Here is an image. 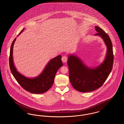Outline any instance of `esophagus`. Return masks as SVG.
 Segmentation results:
<instances>
[{
  "instance_id": "1",
  "label": "esophagus",
  "mask_w": 124,
  "mask_h": 124,
  "mask_svg": "<svg viewBox=\"0 0 124 124\" xmlns=\"http://www.w3.org/2000/svg\"><path fill=\"white\" fill-rule=\"evenodd\" d=\"M67 60H68V58H67V56H64L62 57V61L63 62L66 63L67 62Z\"/></svg>"
}]
</instances>
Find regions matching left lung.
Returning <instances> with one entry per match:
<instances>
[{
	"label": "left lung",
	"instance_id": "1",
	"mask_svg": "<svg viewBox=\"0 0 124 124\" xmlns=\"http://www.w3.org/2000/svg\"><path fill=\"white\" fill-rule=\"evenodd\" d=\"M99 36L104 40L107 47L106 58L100 65L94 68L85 65L78 57L68 56L69 79L73 88L82 93L90 92L102 86L112 71L113 63L112 43L109 36L98 26L95 27Z\"/></svg>",
	"mask_w": 124,
	"mask_h": 124
}]
</instances>
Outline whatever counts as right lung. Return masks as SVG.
Masks as SVG:
<instances>
[{
  "instance_id": "right-lung-1",
  "label": "right lung",
  "mask_w": 124,
  "mask_h": 124,
  "mask_svg": "<svg viewBox=\"0 0 124 124\" xmlns=\"http://www.w3.org/2000/svg\"><path fill=\"white\" fill-rule=\"evenodd\" d=\"M24 30L19 33V35ZM16 38L12 43L9 57V65L13 76L18 84L27 91L32 93H43L50 88L53 85L55 74L63 64L61 60V56L58 55L51 59L47 64L41 73L34 78H28L18 72L13 61V47Z\"/></svg>"
}]
</instances>
